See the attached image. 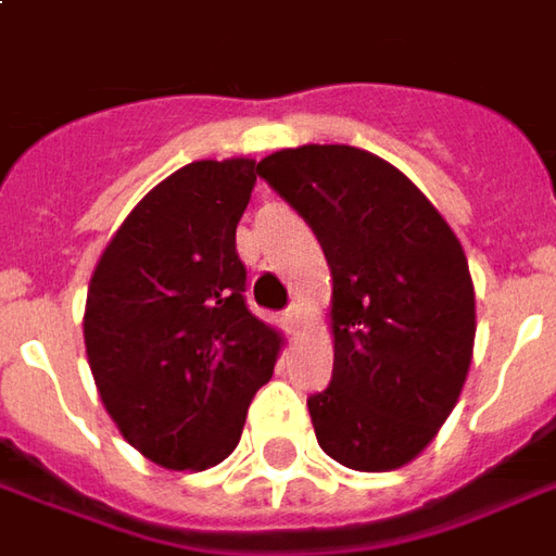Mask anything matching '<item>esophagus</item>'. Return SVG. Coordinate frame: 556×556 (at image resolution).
Listing matches in <instances>:
<instances>
[{
    "instance_id": "obj_1",
    "label": "esophagus",
    "mask_w": 556,
    "mask_h": 556,
    "mask_svg": "<svg viewBox=\"0 0 556 556\" xmlns=\"http://www.w3.org/2000/svg\"><path fill=\"white\" fill-rule=\"evenodd\" d=\"M282 321H286V328H289V331H298V328L304 325V313H301V306H291V309H286V313H282Z\"/></svg>"
}]
</instances>
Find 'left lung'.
Returning <instances> with one entry per match:
<instances>
[{"instance_id": "8db88e82", "label": "left lung", "mask_w": 556, "mask_h": 556, "mask_svg": "<svg viewBox=\"0 0 556 556\" xmlns=\"http://www.w3.org/2000/svg\"><path fill=\"white\" fill-rule=\"evenodd\" d=\"M258 174L316 231L331 267L333 376L306 400L321 452L358 472L406 467L452 415L476 343L467 255L386 159L304 143Z\"/></svg>"}]
</instances>
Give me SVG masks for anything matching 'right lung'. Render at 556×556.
Instances as JSON below:
<instances>
[{
  "instance_id": "right-lung-1",
  "label": "right lung",
  "mask_w": 556,
  "mask_h": 556,
  "mask_svg": "<svg viewBox=\"0 0 556 556\" xmlns=\"http://www.w3.org/2000/svg\"><path fill=\"white\" fill-rule=\"evenodd\" d=\"M255 159H201L153 186L92 270L84 343L119 433L165 469H211L238 448L282 333L243 301L238 223Z\"/></svg>"
}]
</instances>
